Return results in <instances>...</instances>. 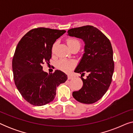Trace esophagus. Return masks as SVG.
Here are the masks:
<instances>
[{
	"label": "esophagus",
	"mask_w": 133,
	"mask_h": 133,
	"mask_svg": "<svg viewBox=\"0 0 133 133\" xmlns=\"http://www.w3.org/2000/svg\"><path fill=\"white\" fill-rule=\"evenodd\" d=\"M73 77L71 75H68V80H70V79H72Z\"/></svg>",
	"instance_id": "34e87169"
}]
</instances>
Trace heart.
Wrapping results in <instances>:
<instances>
[{
	"label": "heart",
	"instance_id": "obj_1",
	"mask_svg": "<svg viewBox=\"0 0 133 133\" xmlns=\"http://www.w3.org/2000/svg\"><path fill=\"white\" fill-rule=\"evenodd\" d=\"M66 43L68 46L70 47V48H71L76 45H81L80 42L79 40H77L76 38H69L67 39ZM56 46V43H55L53 45L52 48V51H54L55 50ZM76 66V62L75 61H72V60H68L66 59H61L59 61H57V63H56V66L59 70L62 71L63 72H68L71 71Z\"/></svg>",
	"mask_w": 133,
	"mask_h": 133
}]
</instances>
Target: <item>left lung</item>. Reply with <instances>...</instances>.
Instances as JSON below:
<instances>
[{
	"mask_svg": "<svg viewBox=\"0 0 133 133\" xmlns=\"http://www.w3.org/2000/svg\"><path fill=\"white\" fill-rule=\"evenodd\" d=\"M68 35L85 42V52L74 70L82 74L83 86L72 92V96L81 103H95L106 93L112 81L114 63L111 44L104 34L91 25L70 29ZM85 72L89 76L84 79L82 75Z\"/></svg>",
	"mask_w": 133,
	"mask_h": 133,
	"instance_id": "left-lung-1",
	"label": "left lung"
}]
</instances>
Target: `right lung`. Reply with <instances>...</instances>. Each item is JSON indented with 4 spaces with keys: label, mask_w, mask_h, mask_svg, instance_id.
<instances>
[{
    "label": "right lung",
    "mask_w": 133,
    "mask_h": 133,
    "mask_svg": "<svg viewBox=\"0 0 133 133\" xmlns=\"http://www.w3.org/2000/svg\"><path fill=\"white\" fill-rule=\"evenodd\" d=\"M65 32L40 27L29 31L18 43L12 62L14 81L30 104L42 106L52 102L56 88L67 80L66 74L61 71L48 74L42 66L50 62L52 45Z\"/></svg>",
    "instance_id": "right-lung-1"
}]
</instances>
